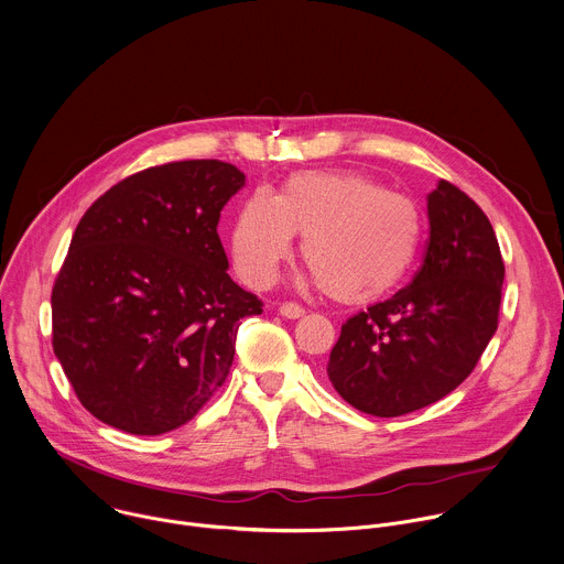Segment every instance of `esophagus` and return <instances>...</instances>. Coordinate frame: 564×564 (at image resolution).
<instances>
[{"label": "esophagus", "instance_id": "esophagus-1", "mask_svg": "<svg viewBox=\"0 0 564 564\" xmlns=\"http://www.w3.org/2000/svg\"><path fill=\"white\" fill-rule=\"evenodd\" d=\"M279 312H281V316H285V318H301V316L305 314V310H303L301 305H296V303H281Z\"/></svg>", "mask_w": 564, "mask_h": 564}]
</instances>
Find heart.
<instances>
[{"instance_id":"b5f03b06","label":"heart","mask_w":564,"mask_h":564,"mask_svg":"<svg viewBox=\"0 0 564 564\" xmlns=\"http://www.w3.org/2000/svg\"><path fill=\"white\" fill-rule=\"evenodd\" d=\"M422 213L360 173L305 171L288 177L276 197L254 191L241 204L230 252L239 276L265 288L303 237L301 254L321 290L338 303H369L393 292L422 246Z\"/></svg>"}]
</instances>
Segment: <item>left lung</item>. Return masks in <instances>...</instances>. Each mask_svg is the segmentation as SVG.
Instances as JSON below:
<instances>
[{"mask_svg": "<svg viewBox=\"0 0 564 564\" xmlns=\"http://www.w3.org/2000/svg\"><path fill=\"white\" fill-rule=\"evenodd\" d=\"M429 221L413 281L351 316L329 354L334 389L367 415L398 417L442 400L475 371L499 327L506 265L490 219L442 180Z\"/></svg>", "mask_w": 564, "mask_h": 564, "instance_id": "obj_1", "label": "left lung"}]
</instances>
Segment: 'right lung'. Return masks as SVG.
<instances>
[{
    "instance_id": "obj_1",
    "label": "right lung",
    "mask_w": 564,
    "mask_h": 564,
    "mask_svg": "<svg viewBox=\"0 0 564 564\" xmlns=\"http://www.w3.org/2000/svg\"><path fill=\"white\" fill-rule=\"evenodd\" d=\"M246 175L221 160L138 171L80 217L52 288V349L78 402L131 435L180 429L226 382L263 303L217 235Z\"/></svg>"
}]
</instances>
